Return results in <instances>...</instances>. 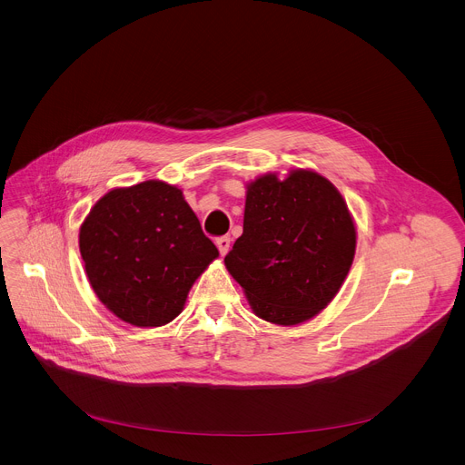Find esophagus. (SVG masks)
Here are the masks:
<instances>
[{
    "label": "esophagus",
    "mask_w": 465,
    "mask_h": 465,
    "mask_svg": "<svg viewBox=\"0 0 465 465\" xmlns=\"http://www.w3.org/2000/svg\"><path fill=\"white\" fill-rule=\"evenodd\" d=\"M215 244H217V248H219V252H221V255H226L228 253V250H230V244H232V239L228 237V235H223V237H219L217 241H215Z\"/></svg>",
    "instance_id": "34e87169"
}]
</instances>
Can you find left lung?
Returning a JSON list of instances; mask_svg holds the SVG:
<instances>
[{"label":"left lung","mask_w":465,"mask_h":465,"mask_svg":"<svg viewBox=\"0 0 465 465\" xmlns=\"http://www.w3.org/2000/svg\"><path fill=\"white\" fill-rule=\"evenodd\" d=\"M357 232L339 189L314 171L246 185L242 235L224 257L252 311L278 325L316 316L342 287Z\"/></svg>","instance_id":"1"}]
</instances>
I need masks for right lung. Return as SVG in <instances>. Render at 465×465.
I'll use <instances>...</instances> for the list:
<instances>
[{"instance_id":"1","label":"right lung","mask_w":465,"mask_h":465,"mask_svg":"<svg viewBox=\"0 0 465 465\" xmlns=\"http://www.w3.org/2000/svg\"><path fill=\"white\" fill-rule=\"evenodd\" d=\"M79 248L97 298L138 327L174 320L196 278L219 255L182 189L160 180L99 198L81 226Z\"/></svg>"}]
</instances>
